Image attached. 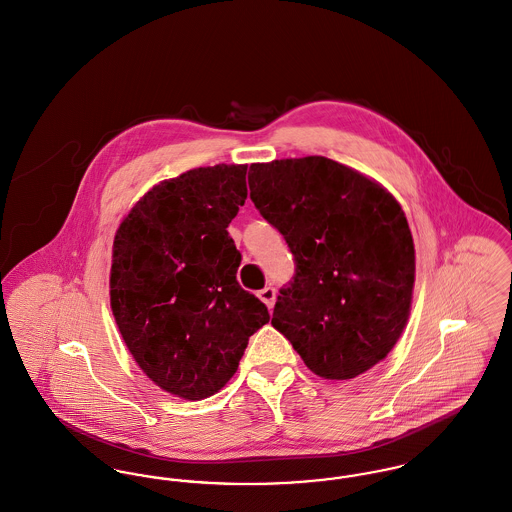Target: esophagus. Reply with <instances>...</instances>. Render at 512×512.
I'll return each mask as SVG.
<instances>
[{"label":"esophagus","mask_w":512,"mask_h":512,"mask_svg":"<svg viewBox=\"0 0 512 512\" xmlns=\"http://www.w3.org/2000/svg\"><path fill=\"white\" fill-rule=\"evenodd\" d=\"M258 297H260V301H262L268 309H272L274 303H276V289H274V287H264L262 291H258Z\"/></svg>","instance_id":"esophagus-1"}]
</instances>
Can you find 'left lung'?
Masks as SVG:
<instances>
[{
  "instance_id": "left-lung-1",
  "label": "left lung",
  "mask_w": 512,
  "mask_h": 512,
  "mask_svg": "<svg viewBox=\"0 0 512 512\" xmlns=\"http://www.w3.org/2000/svg\"><path fill=\"white\" fill-rule=\"evenodd\" d=\"M248 186L295 260L272 325L319 377L368 372L397 344L411 311L415 244L401 205L325 156L252 164Z\"/></svg>"
}]
</instances>
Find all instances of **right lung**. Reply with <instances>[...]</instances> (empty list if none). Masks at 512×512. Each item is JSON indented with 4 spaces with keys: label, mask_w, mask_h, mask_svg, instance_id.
Masks as SVG:
<instances>
[{
    "label": "right lung",
    "mask_w": 512,
    "mask_h": 512,
    "mask_svg": "<svg viewBox=\"0 0 512 512\" xmlns=\"http://www.w3.org/2000/svg\"><path fill=\"white\" fill-rule=\"evenodd\" d=\"M248 166L195 168L152 187L113 240L111 311L140 370L182 399L215 395L268 307L236 281L229 223Z\"/></svg>",
    "instance_id": "1"
}]
</instances>
